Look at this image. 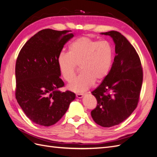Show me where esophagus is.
Wrapping results in <instances>:
<instances>
[{"label": "esophagus", "instance_id": "1", "mask_svg": "<svg viewBox=\"0 0 157 157\" xmlns=\"http://www.w3.org/2000/svg\"><path fill=\"white\" fill-rule=\"evenodd\" d=\"M84 96V94H77V95H76V96H77V98H82Z\"/></svg>", "mask_w": 157, "mask_h": 157}]
</instances>
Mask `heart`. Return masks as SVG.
Instances as JSON below:
<instances>
[{
  "instance_id": "1",
  "label": "heart",
  "mask_w": 157,
  "mask_h": 157,
  "mask_svg": "<svg viewBox=\"0 0 157 157\" xmlns=\"http://www.w3.org/2000/svg\"><path fill=\"white\" fill-rule=\"evenodd\" d=\"M112 59L113 50L107 41L81 36L71 42L67 53H59L57 63L61 76L67 82L74 77L77 65H79L81 73L67 87L71 91L82 92L94 81L100 82L106 77Z\"/></svg>"
}]
</instances>
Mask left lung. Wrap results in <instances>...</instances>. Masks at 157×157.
Masks as SVG:
<instances>
[{"label": "left lung", "instance_id": "left-lung-1", "mask_svg": "<svg viewBox=\"0 0 157 157\" xmlns=\"http://www.w3.org/2000/svg\"><path fill=\"white\" fill-rule=\"evenodd\" d=\"M101 34L113 38L116 55L109 74L92 92L98 103L91 115L96 124L108 128L121 124L137 107L143 69L136 49L121 33L111 31Z\"/></svg>", "mask_w": 157, "mask_h": 157}]
</instances>
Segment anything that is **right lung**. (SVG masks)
<instances>
[{
  "instance_id": "add662e5",
  "label": "right lung",
  "mask_w": 157,
  "mask_h": 157,
  "mask_svg": "<svg viewBox=\"0 0 157 157\" xmlns=\"http://www.w3.org/2000/svg\"><path fill=\"white\" fill-rule=\"evenodd\" d=\"M71 31L41 30L22 47L16 63V98L25 115L35 124L50 126L67 111L75 94L64 86L57 63Z\"/></svg>"
}]
</instances>
